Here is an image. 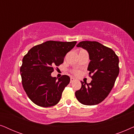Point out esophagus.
Masks as SVG:
<instances>
[{"instance_id": "obj_1", "label": "esophagus", "mask_w": 134, "mask_h": 134, "mask_svg": "<svg viewBox=\"0 0 134 134\" xmlns=\"http://www.w3.org/2000/svg\"><path fill=\"white\" fill-rule=\"evenodd\" d=\"M75 80H76V79H75L74 77H71V79H70V82H71V83H72V82L75 81Z\"/></svg>"}]
</instances>
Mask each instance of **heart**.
<instances>
[{
    "label": "heart",
    "instance_id": "heart-1",
    "mask_svg": "<svg viewBox=\"0 0 134 134\" xmlns=\"http://www.w3.org/2000/svg\"><path fill=\"white\" fill-rule=\"evenodd\" d=\"M79 73V71H76V72H75V74H78Z\"/></svg>",
    "mask_w": 134,
    "mask_h": 134
}]
</instances>
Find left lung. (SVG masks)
I'll list each match as a JSON object with an SVG mask.
<instances>
[{
  "mask_svg": "<svg viewBox=\"0 0 134 134\" xmlns=\"http://www.w3.org/2000/svg\"><path fill=\"white\" fill-rule=\"evenodd\" d=\"M77 47L85 49L90 62L87 70L92 80L90 83L81 82V88L75 95L79 101L87 105H94L105 99L114 86L119 74V58L110 48L96 41H81Z\"/></svg>",
  "mask_w": 134,
  "mask_h": 134,
  "instance_id": "obj_1",
  "label": "left lung"
}]
</instances>
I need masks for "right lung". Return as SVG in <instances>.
<instances>
[{"mask_svg":"<svg viewBox=\"0 0 134 134\" xmlns=\"http://www.w3.org/2000/svg\"><path fill=\"white\" fill-rule=\"evenodd\" d=\"M76 43V41H48L33 47L24 57L20 69L22 83L34 103L48 107L60 101L70 77L64 75L57 80L52 77L53 66L63 63L66 54Z\"/></svg>","mask_w":134,"mask_h":134,"instance_id":"1","label":"right lung"}]
</instances>
